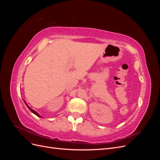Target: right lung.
Instances as JSON below:
<instances>
[{
	"instance_id": "obj_1",
	"label": "right lung",
	"mask_w": 160,
	"mask_h": 160,
	"mask_svg": "<svg viewBox=\"0 0 160 160\" xmlns=\"http://www.w3.org/2000/svg\"><path fill=\"white\" fill-rule=\"evenodd\" d=\"M24 101H25V103L26 105L27 106V108H28V109H30V111H31V112H32V113H33L34 114H35V115H36L37 116H38V117H39V118H42V117H41V115H40L39 114H38V113L37 112H36V111H35V110H33V109H31V108L29 107V106H28V105L27 104V103H26V101H25V100H24Z\"/></svg>"
}]
</instances>
